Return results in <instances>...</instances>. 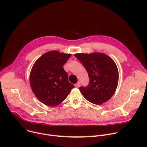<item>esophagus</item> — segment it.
<instances>
[{
  "mask_svg": "<svg viewBox=\"0 0 147 147\" xmlns=\"http://www.w3.org/2000/svg\"><path fill=\"white\" fill-rule=\"evenodd\" d=\"M74 86H75V87H76L78 88L80 86V82H78V83H77Z\"/></svg>",
  "mask_w": 147,
  "mask_h": 147,
  "instance_id": "obj_1",
  "label": "esophagus"
}]
</instances>
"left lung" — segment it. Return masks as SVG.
I'll return each mask as SVG.
<instances>
[{"label": "left lung", "mask_w": 147, "mask_h": 147, "mask_svg": "<svg viewBox=\"0 0 147 147\" xmlns=\"http://www.w3.org/2000/svg\"><path fill=\"white\" fill-rule=\"evenodd\" d=\"M74 56L84 67L89 77V84L80 87V91L89 102L101 104L114 94L118 83V71L114 61L103 53L83 54Z\"/></svg>", "instance_id": "1"}]
</instances>
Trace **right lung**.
<instances>
[{
    "mask_svg": "<svg viewBox=\"0 0 147 147\" xmlns=\"http://www.w3.org/2000/svg\"><path fill=\"white\" fill-rule=\"evenodd\" d=\"M71 56L51 51L42 55L33 65L30 76L31 88L36 97L44 104L59 105L74 88L63 69Z\"/></svg>",
    "mask_w": 147,
    "mask_h": 147,
    "instance_id": "add662e5",
    "label": "right lung"
}]
</instances>
